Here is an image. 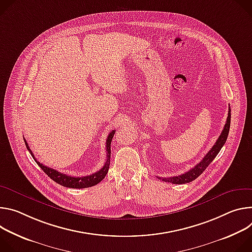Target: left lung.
<instances>
[{
	"instance_id": "8db88e82",
	"label": "left lung",
	"mask_w": 252,
	"mask_h": 252,
	"mask_svg": "<svg viewBox=\"0 0 252 252\" xmlns=\"http://www.w3.org/2000/svg\"><path fill=\"white\" fill-rule=\"evenodd\" d=\"M230 111L231 110L229 107L226 123H225L224 128H223L220 136L218 137L217 141L215 142V144L212 146V148L208 151V153L203 157V159L197 165H195L192 169H190L189 171H187L181 175L168 177V178H165V177H162V178L158 177V178L161 179L162 181L170 182L173 184H185V183H189V182L195 180L198 176H200L203 173V171L207 168L208 165L214 160V158L217 156V154L219 153V151L221 150L223 145H224L226 142V139H227L228 133H229V128H230V118H231Z\"/></svg>"
}]
</instances>
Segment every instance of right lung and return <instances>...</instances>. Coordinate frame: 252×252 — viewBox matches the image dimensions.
I'll return each mask as SVG.
<instances>
[{"label":"right lung","mask_w":252,"mask_h":252,"mask_svg":"<svg viewBox=\"0 0 252 252\" xmlns=\"http://www.w3.org/2000/svg\"><path fill=\"white\" fill-rule=\"evenodd\" d=\"M115 134V130L111 131L107 137V140H106V150H107V160L105 162V165L102 167V168L95 172L94 174H91V175H87V176H82V177H73V176H69L67 174H64V173H61L57 170H55L53 168H50V167H47L45 165H43L42 163H40L39 161L36 160L33 152L31 151L29 145H28L27 141L24 139L25 141V144H26V147L27 149L29 150V152L31 153L32 157L34 158V160L36 161V163L41 167V169L52 179L54 180L55 182H57L58 184L62 185V186H65V187H68V188H87V187H91V186H94V185H97L99 182H101L108 170H109V165H110V158H111V141H112V138H113Z\"/></svg>","instance_id":"add662e5"}]
</instances>
